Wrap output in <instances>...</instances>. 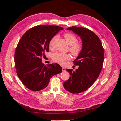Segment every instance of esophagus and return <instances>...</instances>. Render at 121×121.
Listing matches in <instances>:
<instances>
[{"label":"esophagus","instance_id":"obj_1","mask_svg":"<svg viewBox=\"0 0 121 121\" xmlns=\"http://www.w3.org/2000/svg\"><path fill=\"white\" fill-rule=\"evenodd\" d=\"M62 70H63V71H65V69L64 68V67H62Z\"/></svg>","mask_w":121,"mask_h":121}]
</instances>
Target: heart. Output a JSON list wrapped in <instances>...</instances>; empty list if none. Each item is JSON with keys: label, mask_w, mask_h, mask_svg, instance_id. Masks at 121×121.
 Wrapping results in <instances>:
<instances>
[{"label": "heart", "mask_w": 121, "mask_h": 121, "mask_svg": "<svg viewBox=\"0 0 121 121\" xmlns=\"http://www.w3.org/2000/svg\"><path fill=\"white\" fill-rule=\"evenodd\" d=\"M67 43L69 45V50L71 53L74 56H78L81 53L82 47L79 43H76L77 41V38L76 36L72 33H65L64 35ZM56 36H54L50 40L49 42V46L50 48L53 45L54 40ZM70 56L68 54L63 53L60 52H56L52 55V60L60 65H64L65 62L69 60Z\"/></svg>", "instance_id": "obj_1"}]
</instances>
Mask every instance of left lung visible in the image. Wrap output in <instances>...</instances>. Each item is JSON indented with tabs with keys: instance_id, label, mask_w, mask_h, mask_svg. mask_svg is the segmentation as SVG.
<instances>
[{
	"instance_id": "1",
	"label": "left lung",
	"mask_w": 121,
	"mask_h": 121,
	"mask_svg": "<svg viewBox=\"0 0 121 121\" xmlns=\"http://www.w3.org/2000/svg\"><path fill=\"white\" fill-rule=\"evenodd\" d=\"M67 29L80 36L82 49L74 60L78 68L76 71L66 69L71 77L64 83V87L72 93H79L92 86L99 75L104 60V48L100 39L89 29L74 26Z\"/></svg>"
}]
</instances>
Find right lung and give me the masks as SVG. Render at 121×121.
Segmentation results:
<instances>
[{
  "mask_svg": "<svg viewBox=\"0 0 121 121\" xmlns=\"http://www.w3.org/2000/svg\"><path fill=\"white\" fill-rule=\"evenodd\" d=\"M63 29L56 26H37L29 29L20 40L14 54L15 67L19 79L28 89H44L53 76L61 72L59 64L46 66L41 57L49 52L50 40Z\"/></svg>",
  "mask_w": 121,
  "mask_h": 121,
  "instance_id": "obj_1",
  "label": "right lung"
}]
</instances>
